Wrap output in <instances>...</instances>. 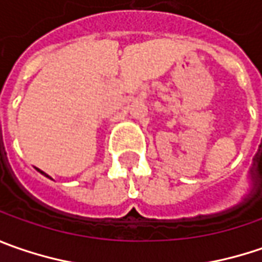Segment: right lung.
Returning a JSON list of instances; mask_svg holds the SVG:
<instances>
[{"label":"right lung","instance_id":"obj_1","mask_svg":"<svg viewBox=\"0 0 262 262\" xmlns=\"http://www.w3.org/2000/svg\"><path fill=\"white\" fill-rule=\"evenodd\" d=\"M36 170H38V171H39L40 174H43V176H45V177H50V176H48V174H47V173H43V171H40L39 168H36ZM50 179H51V177H50Z\"/></svg>","mask_w":262,"mask_h":262}]
</instances>
